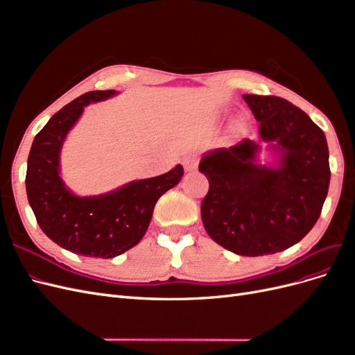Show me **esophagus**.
<instances>
[{
    "instance_id": "1",
    "label": "esophagus",
    "mask_w": 355,
    "mask_h": 355,
    "mask_svg": "<svg viewBox=\"0 0 355 355\" xmlns=\"http://www.w3.org/2000/svg\"><path fill=\"white\" fill-rule=\"evenodd\" d=\"M184 167H185V171H194L198 166V155L197 154H189L184 158Z\"/></svg>"
}]
</instances>
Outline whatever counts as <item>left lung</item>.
<instances>
[{"instance_id": "1", "label": "left lung", "mask_w": 355, "mask_h": 355, "mask_svg": "<svg viewBox=\"0 0 355 355\" xmlns=\"http://www.w3.org/2000/svg\"><path fill=\"white\" fill-rule=\"evenodd\" d=\"M243 99L278 163H257L261 146L250 139L207 153L198 166L209 180L201 219L210 239L232 253L272 254L299 243L318 220L330 184L329 148L323 130L288 101Z\"/></svg>"}]
</instances>
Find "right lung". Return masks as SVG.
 Here are the masks:
<instances>
[{
  "label": "right lung",
  "instance_id": "1",
  "mask_svg": "<svg viewBox=\"0 0 355 355\" xmlns=\"http://www.w3.org/2000/svg\"><path fill=\"white\" fill-rule=\"evenodd\" d=\"M114 94L115 90L84 93L53 115L32 142L25 179L28 201L42 232L65 250L102 259L142 240L155 202L184 176V167L178 164L164 175L133 180L98 197H77L65 187L59 175L63 141L84 106Z\"/></svg>",
  "mask_w": 355,
  "mask_h": 355
}]
</instances>
